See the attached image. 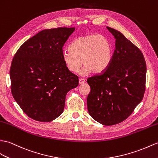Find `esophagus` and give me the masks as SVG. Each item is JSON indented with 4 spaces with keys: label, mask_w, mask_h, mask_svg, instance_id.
<instances>
[{
    "label": "esophagus",
    "mask_w": 158,
    "mask_h": 158,
    "mask_svg": "<svg viewBox=\"0 0 158 158\" xmlns=\"http://www.w3.org/2000/svg\"><path fill=\"white\" fill-rule=\"evenodd\" d=\"M85 82V79H83L80 78V79H79V84H83V83H84Z\"/></svg>",
    "instance_id": "1"
}]
</instances>
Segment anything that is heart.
I'll return each instance as SVG.
<instances>
[{
  "mask_svg": "<svg viewBox=\"0 0 158 158\" xmlns=\"http://www.w3.org/2000/svg\"><path fill=\"white\" fill-rule=\"evenodd\" d=\"M113 56L112 43L106 36L89 34L77 38L69 49L62 52V60L68 71L77 73L83 63L80 74L85 76L91 72H104L110 64Z\"/></svg>",
  "mask_w": 158,
  "mask_h": 158,
  "instance_id": "obj_1",
  "label": "heart"
}]
</instances>
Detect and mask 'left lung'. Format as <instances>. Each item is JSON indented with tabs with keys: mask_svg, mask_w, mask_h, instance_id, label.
<instances>
[{
	"mask_svg": "<svg viewBox=\"0 0 158 158\" xmlns=\"http://www.w3.org/2000/svg\"><path fill=\"white\" fill-rule=\"evenodd\" d=\"M115 38V50L108 67L87 79L91 91L87 105L89 115L103 125L123 122L143 100L146 63L141 50L122 33L106 27Z\"/></svg>",
	"mask_w": 158,
	"mask_h": 158,
	"instance_id": "obj_1",
	"label": "left lung"
}]
</instances>
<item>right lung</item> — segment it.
<instances>
[{"label": "right lung", "instance_id": "add662e5", "mask_svg": "<svg viewBox=\"0 0 158 158\" xmlns=\"http://www.w3.org/2000/svg\"><path fill=\"white\" fill-rule=\"evenodd\" d=\"M75 27L44 29L17 50L10 70L11 93L26 114L50 122L64 110L66 95L79 85L62 60V47Z\"/></svg>", "mask_w": 158, "mask_h": 158}]
</instances>
